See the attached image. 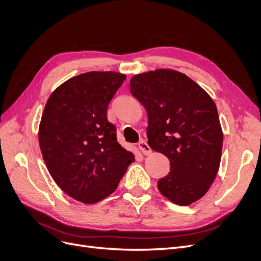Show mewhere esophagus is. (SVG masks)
Masks as SVG:
<instances>
[{
    "instance_id": "34e87169",
    "label": "esophagus",
    "mask_w": 261,
    "mask_h": 261,
    "mask_svg": "<svg viewBox=\"0 0 261 261\" xmlns=\"http://www.w3.org/2000/svg\"><path fill=\"white\" fill-rule=\"evenodd\" d=\"M139 147L143 150V152L145 153V155H149V153H151V148L145 141H141L139 143Z\"/></svg>"
}]
</instances>
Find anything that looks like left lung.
I'll return each instance as SVG.
<instances>
[{"label":"left lung","instance_id":"left-lung-1","mask_svg":"<svg viewBox=\"0 0 261 261\" xmlns=\"http://www.w3.org/2000/svg\"><path fill=\"white\" fill-rule=\"evenodd\" d=\"M130 91L148 116V145L170 160L160 194L190 205L208 191L220 165L224 134L216 104L190 77L159 69L134 75Z\"/></svg>","mask_w":261,"mask_h":261}]
</instances>
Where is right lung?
I'll return each instance as SVG.
<instances>
[{
  "instance_id": "right-lung-1",
  "label": "right lung",
  "mask_w": 261,
  "mask_h": 261,
  "mask_svg": "<svg viewBox=\"0 0 261 261\" xmlns=\"http://www.w3.org/2000/svg\"><path fill=\"white\" fill-rule=\"evenodd\" d=\"M125 80L118 72H87L48 98L38 143L48 172L67 196L85 204L112 195L136 159L116 140L108 106Z\"/></svg>"
}]
</instances>
